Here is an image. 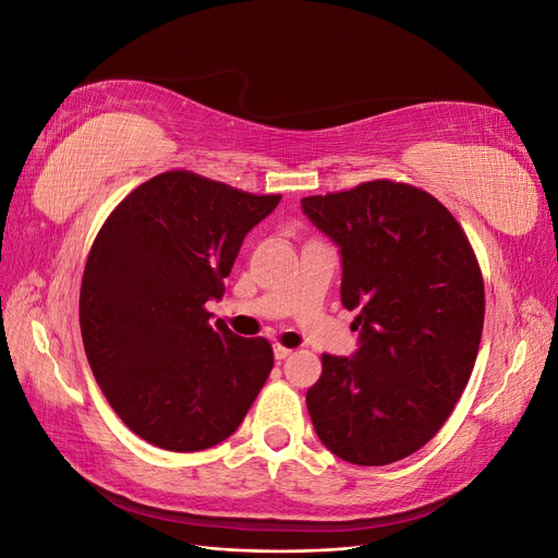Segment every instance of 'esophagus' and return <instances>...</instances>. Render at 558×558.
<instances>
[{"mask_svg":"<svg viewBox=\"0 0 558 558\" xmlns=\"http://www.w3.org/2000/svg\"><path fill=\"white\" fill-rule=\"evenodd\" d=\"M293 353V349H289V347H281V344H275V359L277 361H286Z\"/></svg>","mask_w":558,"mask_h":558,"instance_id":"1","label":"esophagus"}]
</instances>
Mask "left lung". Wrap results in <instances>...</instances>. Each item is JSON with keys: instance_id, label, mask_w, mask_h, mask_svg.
<instances>
[{"instance_id": "1", "label": "left lung", "mask_w": 558, "mask_h": 558, "mask_svg": "<svg viewBox=\"0 0 558 558\" xmlns=\"http://www.w3.org/2000/svg\"><path fill=\"white\" fill-rule=\"evenodd\" d=\"M342 251V305L359 310L361 347L320 356L307 391L316 435L356 465H388L424 447L475 367L484 281L451 211L400 181L300 199Z\"/></svg>"}]
</instances>
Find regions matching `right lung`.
I'll use <instances>...</instances> for the list:
<instances>
[{
    "label": "right lung",
    "mask_w": 558,
    "mask_h": 558,
    "mask_svg": "<svg viewBox=\"0 0 558 558\" xmlns=\"http://www.w3.org/2000/svg\"><path fill=\"white\" fill-rule=\"evenodd\" d=\"M279 199L172 170L137 185L99 228L81 281V337L105 398L142 440L209 449L260 393L272 344L211 324L205 305L223 298L246 232Z\"/></svg>",
    "instance_id": "add662e5"
}]
</instances>
